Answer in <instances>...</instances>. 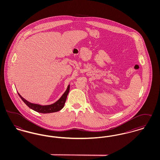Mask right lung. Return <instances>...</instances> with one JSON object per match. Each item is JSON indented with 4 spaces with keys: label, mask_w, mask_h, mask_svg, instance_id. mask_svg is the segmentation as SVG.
<instances>
[{
    "label": "right lung",
    "mask_w": 160,
    "mask_h": 160,
    "mask_svg": "<svg viewBox=\"0 0 160 160\" xmlns=\"http://www.w3.org/2000/svg\"><path fill=\"white\" fill-rule=\"evenodd\" d=\"M69 86L70 85H68L66 91L62 95V96L60 98V99L58 100L56 102H54L52 104L50 105H47V106H41L37 104H33L31 103L30 102L28 101L27 100L23 98V97L19 94L18 92V95L21 98V99L23 100V102L29 107L30 108L33 110L35 112H37L39 113H53V112H56L59 110L64 107V104L66 102V99L67 98V95L68 94L69 91Z\"/></svg>",
    "instance_id": "right-lung-1"
}]
</instances>
